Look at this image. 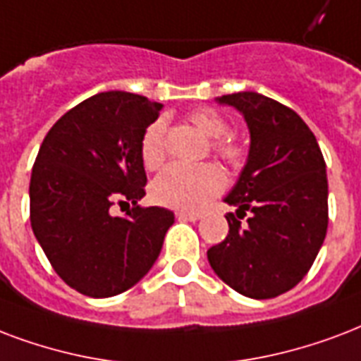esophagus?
<instances>
[{"mask_svg": "<svg viewBox=\"0 0 361 361\" xmlns=\"http://www.w3.org/2000/svg\"><path fill=\"white\" fill-rule=\"evenodd\" d=\"M176 216H178V219H183V221H197V219L202 217V214L200 212H178Z\"/></svg>", "mask_w": 361, "mask_h": 361, "instance_id": "esophagus-1", "label": "esophagus"}]
</instances>
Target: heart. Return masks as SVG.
Masks as SVG:
<instances>
[{"label": "heart", "mask_w": 361, "mask_h": 361, "mask_svg": "<svg viewBox=\"0 0 361 361\" xmlns=\"http://www.w3.org/2000/svg\"><path fill=\"white\" fill-rule=\"evenodd\" d=\"M189 121L202 134L212 137L210 149L214 151V155L219 157L233 169H238L246 162V145L229 134V123L225 121V117L214 109L200 107L189 114ZM140 157L145 169L149 170H157L166 159L164 123L161 119L145 128L140 144ZM225 183L227 181L221 169L212 162H202L195 166L170 164L151 183V199L166 208L197 210L224 191Z\"/></svg>", "instance_id": "1"}]
</instances>
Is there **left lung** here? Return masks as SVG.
Segmentation results:
<instances>
[{"mask_svg": "<svg viewBox=\"0 0 361 361\" xmlns=\"http://www.w3.org/2000/svg\"><path fill=\"white\" fill-rule=\"evenodd\" d=\"M219 102L244 114L252 145L225 199L238 208L225 216L229 235L208 250V261L242 295L272 299L307 276L324 244L326 161L307 123L284 104L257 92L225 94Z\"/></svg>", "mask_w": 361, "mask_h": 361, "instance_id": "obj_1", "label": "left lung"}]
</instances>
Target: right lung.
<instances>
[{
  "label": "right lung",
  "instance_id": "right-lung-1",
  "mask_svg": "<svg viewBox=\"0 0 361 361\" xmlns=\"http://www.w3.org/2000/svg\"><path fill=\"white\" fill-rule=\"evenodd\" d=\"M161 104L132 92H100L47 132L30 180V221L60 279L89 297H114L144 279L174 214L140 208L145 195L140 144ZM126 204L125 216L111 208Z\"/></svg>",
  "mask_w": 361,
  "mask_h": 361
}]
</instances>
